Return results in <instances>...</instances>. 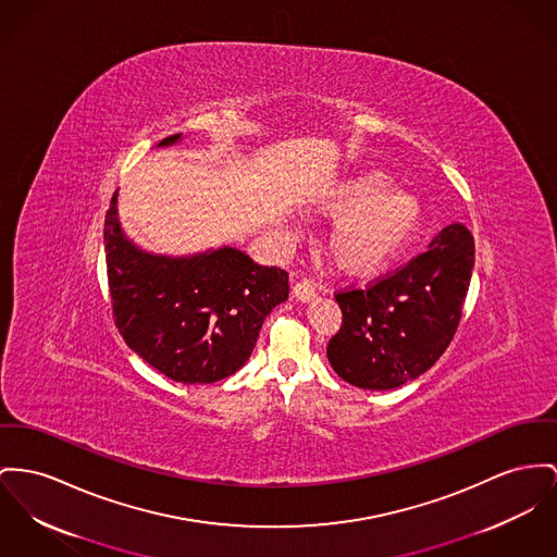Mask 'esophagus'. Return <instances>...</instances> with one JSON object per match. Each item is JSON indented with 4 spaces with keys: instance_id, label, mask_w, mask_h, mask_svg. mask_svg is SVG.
Segmentation results:
<instances>
[{
    "instance_id": "1",
    "label": "esophagus",
    "mask_w": 557,
    "mask_h": 557,
    "mask_svg": "<svg viewBox=\"0 0 557 557\" xmlns=\"http://www.w3.org/2000/svg\"><path fill=\"white\" fill-rule=\"evenodd\" d=\"M314 296H317V287H314L312 281L304 278V281H297L294 285V297L297 301H310Z\"/></svg>"
}]
</instances>
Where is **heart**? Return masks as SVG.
Here are the masks:
<instances>
[{
  "instance_id": "b5f03b06",
  "label": "heart",
  "mask_w": 557,
  "mask_h": 557,
  "mask_svg": "<svg viewBox=\"0 0 557 557\" xmlns=\"http://www.w3.org/2000/svg\"><path fill=\"white\" fill-rule=\"evenodd\" d=\"M314 213L337 220L327 256L346 274H371L395 260L422 220L420 200L393 187L391 177L366 173L332 187Z\"/></svg>"
}]
</instances>
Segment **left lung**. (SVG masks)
<instances>
[{"label":"left lung","instance_id":"1","mask_svg":"<svg viewBox=\"0 0 557 557\" xmlns=\"http://www.w3.org/2000/svg\"><path fill=\"white\" fill-rule=\"evenodd\" d=\"M473 263V234L451 223L404 268L368 289L335 294L342 327L327 346L335 373L391 391L431 370L458 330Z\"/></svg>","mask_w":557,"mask_h":557}]
</instances>
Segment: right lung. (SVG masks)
<instances>
[{"label": "right lung", "mask_w": 557, "mask_h": 557, "mask_svg": "<svg viewBox=\"0 0 557 557\" xmlns=\"http://www.w3.org/2000/svg\"><path fill=\"white\" fill-rule=\"evenodd\" d=\"M182 135L162 139L173 146ZM113 321L151 368L184 384H211L251 357L263 319L289 296V274L222 247L187 258L153 256L117 222V191L106 227Z\"/></svg>", "instance_id": "obj_1"}]
</instances>
